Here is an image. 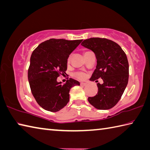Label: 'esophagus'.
I'll use <instances>...</instances> for the list:
<instances>
[{"mask_svg":"<svg viewBox=\"0 0 150 150\" xmlns=\"http://www.w3.org/2000/svg\"><path fill=\"white\" fill-rule=\"evenodd\" d=\"M86 84H86V83H81V86H86Z\"/></svg>","mask_w":150,"mask_h":150,"instance_id":"esophagus-1","label":"esophagus"}]
</instances>
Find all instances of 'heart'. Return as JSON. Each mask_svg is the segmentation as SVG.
Segmentation results:
<instances>
[{"mask_svg": "<svg viewBox=\"0 0 150 150\" xmlns=\"http://www.w3.org/2000/svg\"><path fill=\"white\" fill-rule=\"evenodd\" d=\"M69 60H70V58H68V62H69ZM75 77H76V78H77V79H80V80H82V79H84V78H85V74H84V73H83V72H77V73H75Z\"/></svg>", "mask_w": 150, "mask_h": 150, "instance_id": "obj_1", "label": "heart"}]
</instances>
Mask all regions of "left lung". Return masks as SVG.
<instances>
[{
    "mask_svg": "<svg viewBox=\"0 0 150 150\" xmlns=\"http://www.w3.org/2000/svg\"><path fill=\"white\" fill-rule=\"evenodd\" d=\"M81 45L93 52L97 59L90 80L102 79L103 81L97 84V94L88 97V102L98 110H110L121 99L128 84L129 67L126 54L120 46L107 39L91 38L84 40Z\"/></svg>",
    "mask_w": 150,
    "mask_h": 150,
    "instance_id": "obj_1",
    "label": "left lung"
}]
</instances>
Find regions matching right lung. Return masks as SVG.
Masks as SVG:
<instances>
[{
	"instance_id": "right-lung-1",
	"label": "right lung",
	"mask_w": 150,
	"mask_h": 150,
	"mask_svg": "<svg viewBox=\"0 0 150 150\" xmlns=\"http://www.w3.org/2000/svg\"><path fill=\"white\" fill-rule=\"evenodd\" d=\"M83 40L51 39L35 49L30 58L28 80L35 100L44 110L56 112L67 105L70 89L80 85L70 78L62 84L59 75L66 74L67 59Z\"/></svg>"
}]
</instances>
